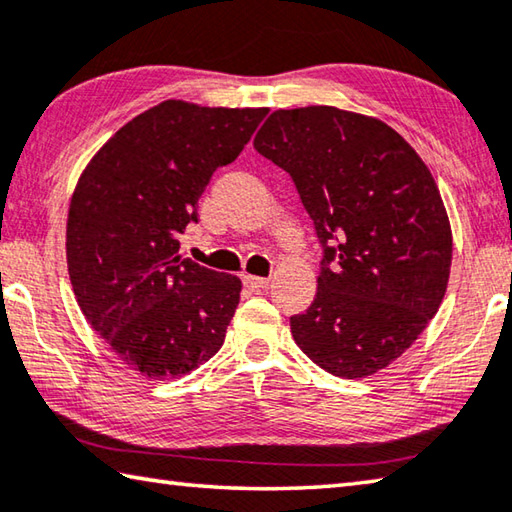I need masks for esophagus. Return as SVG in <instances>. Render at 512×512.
<instances>
[{"label": "esophagus", "instance_id": "esophagus-1", "mask_svg": "<svg viewBox=\"0 0 512 512\" xmlns=\"http://www.w3.org/2000/svg\"><path fill=\"white\" fill-rule=\"evenodd\" d=\"M244 286L250 288V291H264V288H268V280L266 277H255V275H244Z\"/></svg>", "mask_w": 512, "mask_h": 512}]
</instances>
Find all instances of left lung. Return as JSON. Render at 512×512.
I'll return each mask as SVG.
<instances>
[{
	"label": "left lung",
	"mask_w": 512,
	"mask_h": 512,
	"mask_svg": "<svg viewBox=\"0 0 512 512\" xmlns=\"http://www.w3.org/2000/svg\"><path fill=\"white\" fill-rule=\"evenodd\" d=\"M255 150L291 174L324 248L318 293L291 333L315 365L367 378L414 345L448 288L452 230L432 172L374 116L277 109Z\"/></svg>",
	"instance_id": "left-lung-1"
}]
</instances>
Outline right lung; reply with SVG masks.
Instances as JSON below:
<instances>
[{
	"instance_id": "obj_1",
	"label": "right lung",
	"mask_w": 512,
	"mask_h": 512,
	"mask_svg": "<svg viewBox=\"0 0 512 512\" xmlns=\"http://www.w3.org/2000/svg\"><path fill=\"white\" fill-rule=\"evenodd\" d=\"M266 107L163 100L94 154L73 190L67 266L73 293L127 367L154 380L197 369L224 345L237 275L179 255L212 172L232 163Z\"/></svg>"
}]
</instances>
